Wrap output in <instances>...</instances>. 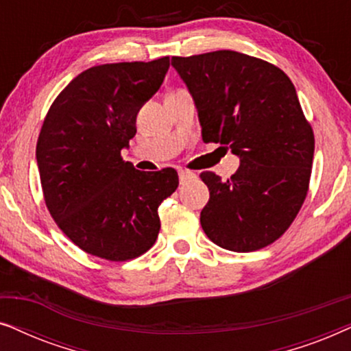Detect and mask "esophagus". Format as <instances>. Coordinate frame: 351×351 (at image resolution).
<instances>
[{
    "mask_svg": "<svg viewBox=\"0 0 351 351\" xmlns=\"http://www.w3.org/2000/svg\"><path fill=\"white\" fill-rule=\"evenodd\" d=\"M193 179H196L195 172L185 171V169H180V171H179V180H180V184H186V182H190V180H193Z\"/></svg>",
    "mask_w": 351,
    "mask_h": 351,
    "instance_id": "esophagus-1",
    "label": "esophagus"
}]
</instances>
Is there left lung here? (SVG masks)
I'll return each mask as SVG.
<instances>
[{"mask_svg": "<svg viewBox=\"0 0 351 351\" xmlns=\"http://www.w3.org/2000/svg\"><path fill=\"white\" fill-rule=\"evenodd\" d=\"M193 99L204 142L239 158L228 180L203 172L209 201L201 227L233 252L268 246L289 228L308 190L315 137L292 81L265 60L237 51L172 57Z\"/></svg>", "mask_w": 351, "mask_h": 351, "instance_id": "left-lung-1", "label": "left lung"}]
</instances>
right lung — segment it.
Here are the masks:
<instances>
[{
  "mask_svg": "<svg viewBox=\"0 0 351 351\" xmlns=\"http://www.w3.org/2000/svg\"><path fill=\"white\" fill-rule=\"evenodd\" d=\"M169 57L84 70L57 95L43 123L36 162L47 209L90 256L123 262L158 238V206L174 193L172 167L142 172L123 161L136 118L162 84Z\"/></svg>",
  "mask_w": 351,
  "mask_h": 351,
  "instance_id": "obj_1",
  "label": "right lung"
}]
</instances>
